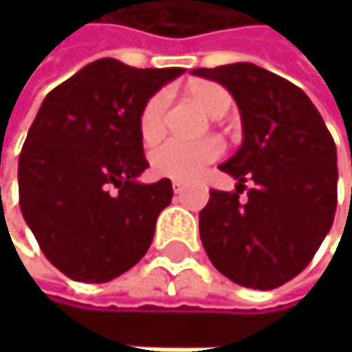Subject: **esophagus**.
Returning a JSON list of instances; mask_svg holds the SVG:
<instances>
[{"instance_id": "esophagus-1", "label": "esophagus", "mask_w": 352, "mask_h": 352, "mask_svg": "<svg viewBox=\"0 0 352 352\" xmlns=\"http://www.w3.org/2000/svg\"><path fill=\"white\" fill-rule=\"evenodd\" d=\"M173 190H175V194H182L186 190V184L184 182H173Z\"/></svg>"}]
</instances>
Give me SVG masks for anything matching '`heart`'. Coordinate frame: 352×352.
Instances as JSON below:
<instances>
[{
  "instance_id": "heart-1",
  "label": "heart",
  "mask_w": 352,
  "mask_h": 352,
  "mask_svg": "<svg viewBox=\"0 0 352 352\" xmlns=\"http://www.w3.org/2000/svg\"><path fill=\"white\" fill-rule=\"evenodd\" d=\"M190 99L211 118H219L230 109V94L219 84L202 82L190 88ZM168 105V92L160 90L145 101L139 113V133L145 141H156L164 131V113ZM221 156V145L215 139H205L198 143H186L179 139H166L158 143L152 154V170L160 177L188 182L202 173L207 164Z\"/></svg>"
}]
</instances>
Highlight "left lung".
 <instances>
[{"label": "left lung", "instance_id": "8db88e82", "mask_svg": "<svg viewBox=\"0 0 352 352\" xmlns=\"http://www.w3.org/2000/svg\"><path fill=\"white\" fill-rule=\"evenodd\" d=\"M192 74L226 86L243 120V145L219 164L236 192H209L198 215L202 247L236 285L280 287L310 264L333 223L336 143L313 101L285 78L253 63Z\"/></svg>", "mask_w": 352, "mask_h": 352}]
</instances>
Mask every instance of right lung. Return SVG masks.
Wrapping results in <instances>:
<instances>
[{"instance_id":"add662e5","label":"right lung","mask_w":352,"mask_h":352,"mask_svg":"<svg viewBox=\"0 0 352 352\" xmlns=\"http://www.w3.org/2000/svg\"><path fill=\"white\" fill-rule=\"evenodd\" d=\"M182 74L99 58L46 94L19 158V198L39 249L69 278L107 283L150 249L173 186L137 182L150 166L139 113Z\"/></svg>"}]
</instances>
